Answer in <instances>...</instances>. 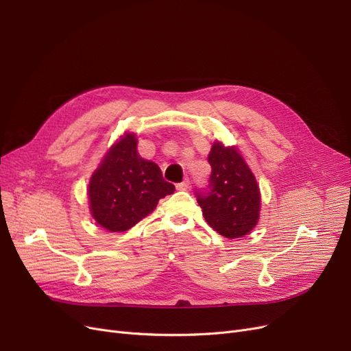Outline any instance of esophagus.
I'll use <instances>...</instances> for the list:
<instances>
[{"mask_svg":"<svg viewBox=\"0 0 351 351\" xmlns=\"http://www.w3.org/2000/svg\"><path fill=\"white\" fill-rule=\"evenodd\" d=\"M188 188H189V180H188V179L182 180L180 184H178V185H176V189H178V191H186Z\"/></svg>","mask_w":351,"mask_h":351,"instance_id":"obj_1","label":"esophagus"}]
</instances>
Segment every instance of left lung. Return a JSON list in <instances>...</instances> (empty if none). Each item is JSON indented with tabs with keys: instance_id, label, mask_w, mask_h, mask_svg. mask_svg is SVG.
<instances>
[{
	"instance_id": "8db88e82",
	"label": "left lung",
	"mask_w": 351,
	"mask_h": 351,
	"mask_svg": "<svg viewBox=\"0 0 351 351\" xmlns=\"http://www.w3.org/2000/svg\"><path fill=\"white\" fill-rule=\"evenodd\" d=\"M208 162L212 167L206 188L195 189L206 222L225 238L247 235L260 218V188L235 147L215 142Z\"/></svg>"
}]
</instances>
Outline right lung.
<instances>
[{"mask_svg": "<svg viewBox=\"0 0 351 351\" xmlns=\"http://www.w3.org/2000/svg\"><path fill=\"white\" fill-rule=\"evenodd\" d=\"M159 166L138 155V141L128 133L106 154L90 179L91 215L110 232H123L147 217L159 199L173 193Z\"/></svg>", "mask_w": 351, "mask_h": 351, "instance_id": "add662e5", "label": "right lung"}]
</instances>
